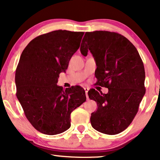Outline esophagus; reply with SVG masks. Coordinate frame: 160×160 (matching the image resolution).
Here are the masks:
<instances>
[{"mask_svg":"<svg viewBox=\"0 0 160 160\" xmlns=\"http://www.w3.org/2000/svg\"><path fill=\"white\" fill-rule=\"evenodd\" d=\"M84 91H85V93H86V96H87V98L88 99V91H89V88L88 87H84Z\"/></svg>","mask_w":160,"mask_h":160,"instance_id":"34e87169","label":"esophagus"}]
</instances>
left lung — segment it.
I'll use <instances>...</instances> for the list:
<instances>
[{"instance_id": "obj_1", "label": "left lung", "mask_w": 160, "mask_h": 160, "mask_svg": "<svg viewBox=\"0 0 160 160\" xmlns=\"http://www.w3.org/2000/svg\"><path fill=\"white\" fill-rule=\"evenodd\" d=\"M80 51L92 54L97 68L96 84L108 89L102 94L88 92L98 109L91 113L92 128L107 135L122 132L131 124L145 95V70L135 46L121 34L109 31L87 32Z\"/></svg>"}]
</instances>
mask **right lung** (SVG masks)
Listing matches in <instances>:
<instances>
[{"label":"right lung","mask_w":160,"mask_h":160,"mask_svg":"<svg viewBox=\"0 0 160 160\" xmlns=\"http://www.w3.org/2000/svg\"><path fill=\"white\" fill-rule=\"evenodd\" d=\"M84 33L59 30L41 35L21 54L15 73L17 98L28 121L43 134H60L69 129L71 112L86 101L82 87L64 90L57 85Z\"/></svg>","instance_id":"right-lung-1"}]
</instances>
